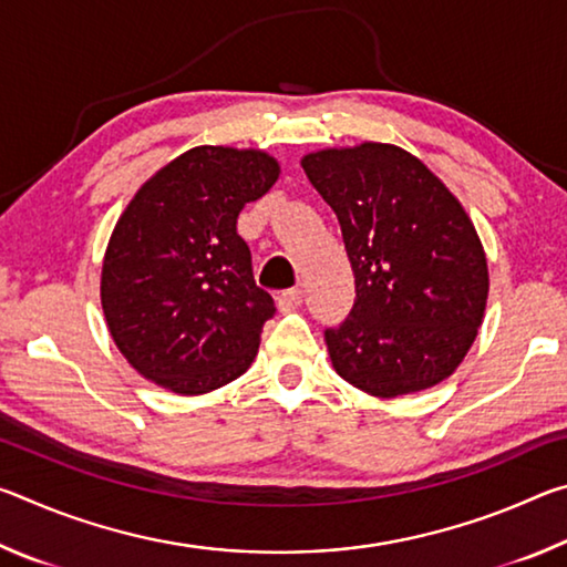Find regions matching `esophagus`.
<instances>
[{
	"mask_svg": "<svg viewBox=\"0 0 567 567\" xmlns=\"http://www.w3.org/2000/svg\"><path fill=\"white\" fill-rule=\"evenodd\" d=\"M302 297H305V292L300 290V287H297V290L280 292L277 295V307H280L282 312H290V310H295V307L302 305Z\"/></svg>",
	"mask_w": 567,
	"mask_h": 567,
	"instance_id": "esophagus-1",
	"label": "esophagus"
}]
</instances>
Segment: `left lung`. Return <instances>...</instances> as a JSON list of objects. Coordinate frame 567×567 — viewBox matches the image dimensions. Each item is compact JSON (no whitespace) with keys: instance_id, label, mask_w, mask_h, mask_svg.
<instances>
[{"instance_id":"obj_1","label":"left lung","mask_w":567,"mask_h":567,"mask_svg":"<svg viewBox=\"0 0 567 567\" xmlns=\"http://www.w3.org/2000/svg\"><path fill=\"white\" fill-rule=\"evenodd\" d=\"M300 165L338 215L354 275L350 318L324 332L334 372L380 400L447 380L491 292L465 207L425 162L385 142L315 150Z\"/></svg>"}]
</instances>
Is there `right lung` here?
<instances>
[{
  "label": "right lung",
  "mask_w": 567,
  "mask_h": 567,
  "mask_svg": "<svg viewBox=\"0 0 567 567\" xmlns=\"http://www.w3.org/2000/svg\"><path fill=\"white\" fill-rule=\"evenodd\" d=\"M280 172L265 150L199 145L134 192L104 249L100 300L145 380L205 395L252 364L275 302L255 285L237 217Z\"/></svg>",
  "instance_id": "add662e5"
}]
</instances>
